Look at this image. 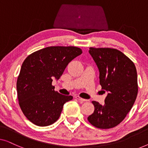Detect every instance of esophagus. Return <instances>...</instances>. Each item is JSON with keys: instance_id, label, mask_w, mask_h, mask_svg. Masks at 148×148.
Here are the masks:
<instances>
[{"instance_id": "34e87169", "label": "esophagus", "mask_w": 148, "mask_h": 148, "mask_svg": "<svg viewBox=\"0 0 148 148\" xmlns=\"http://www.w3.org/2000/svg\"><path fill=\"white\" fill-rule=\"evenodd\" d=\"M75 98H77V100L81 101V102H87V101H88V100H86V99H84V98H81V97L79 96H75Z\"/></svg>"}]
</instances>
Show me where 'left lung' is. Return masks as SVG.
I'll use <instances>...</instances> for the list:
<instances>
[{
  "instance_id": "left-lung-1",
  "label": "left lung",
  "mask_w": 148,
  "mask_h": 148,
  "mask_svg": "<svg viewBox=\"0 0 148 148\" xmlns=\"http://www.w3.org/2000/svg\"><path fill=\"white\" fill-rule=\"evenodd\" d=\"M89 52L98 66L102 90L108 95L103 105L92 101L94 112L88 120L97 128H112L124 120L136 100V68L130 58L114 48L90 47Z\"/></svg>"
}]
</instances>
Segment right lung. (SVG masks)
I'll return each mask as SVG.
<instances>
[{
  "instance_id": "add662e5",
  "label": "right lung",
  "mask_w": 148,
  "mask_h": 148,
  "mask_svg": "<svg viewBox=\"0 0 148 148\" xmlns=\"http://www.w3.org/2000/svg\"><path fill=\"white\" fill-rule=\"evenodd\" d=\"M82 53L75 46H50L33 52L23 61L17 81L18 100L24 115L34 125L53 124L64 103L73 99L55 92L52 79H58L67 64Z\"/></svg>"
}]
</instances>
